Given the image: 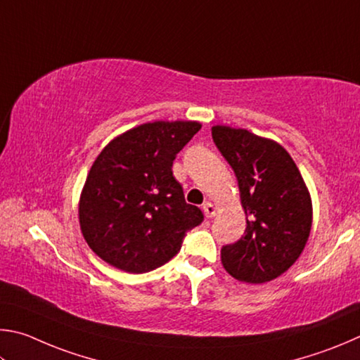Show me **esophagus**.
Masks as SVG:
<instances>
[{
	"label": "esophagus",
	"instance_id": "34e87169",
	"mask_svg": "<svg viewBox=\"0 0 360 360\" xmlns=\"http://www.w3.org/2000/svg\"><path fill=\"white\" fill-rule=\"evenodd\" d=\"M202 210H204L207 218H213V217H215V213H217L215 205H213L212 202H205V204L202 205Z\"/></svg>",
	"mask_w": 360,
	"mask_h": 360
}]
</instances>
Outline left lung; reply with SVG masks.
<instances>
[{"label":"left lung","mask_w":360,"mask_h":360,"mask_svg":"<svg viewBox=\"0 0 360 360\" xmlns=\"http://www.w3.org/2000/svg\"><path fill=\"white\" fill-rule=\"evenodd\" d=\"M217 148L234 170L247 229L221 248V262L245 283L275 280L297 261L311 229V199L297 166L274 141L213 126Z\"/></svg>","instance_id":"1"}]
</instances>
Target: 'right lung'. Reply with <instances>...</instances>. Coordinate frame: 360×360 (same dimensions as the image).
<instances>
[{
	"instance_id": "add662e5",
	"label": "right lung",
	"mask_w": 360,
	"mask_h": 360,
	"mask_svg": "<svg viewBox=\"0 0 360 360\" xmlns=\"http://www.w3.org/2000/svg\"><path fill=\"white\" fill-rule=\"evenodd\" d=\"M199 129L198 122L145 123L101 151L79 204L82 234L101 259L129 274L150 272L204 221L172 174L176 153Z\"/></svg>"
}]
</instances>
